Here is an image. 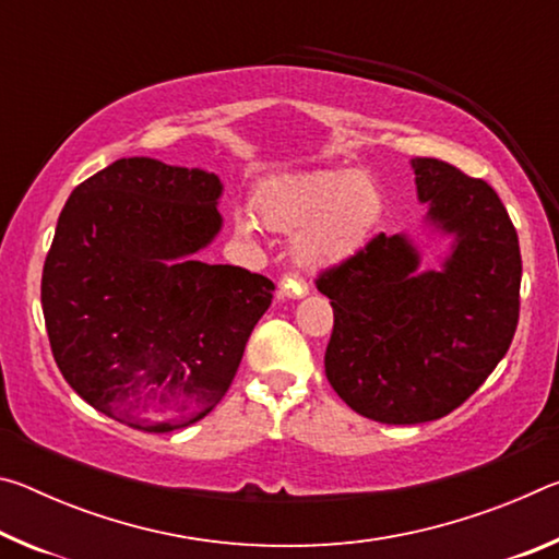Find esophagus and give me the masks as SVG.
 <instances>
[{"label": "esophagus", "mask_w": 559, "mask_h": 559, "mask_svg": "<svg viewBox=\"0 0 559 559\" xmlns=\"http://www.w3.org/2000/svg\"><path fill=\"white\" fill-rule=\"evenodd\" d=\"M281 293L286 298H302L308 293V283L298 278L296 273H286V276L281 278Z\"/></svg>", "instance_id": "obj_1"}]
</instances>
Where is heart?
Listing matches in <instances>:
<instances>
[{
  "mask_svg": "<svg viewBox=\"0 0 559 559\" xmlns=\"http://www.w3.org/2000/svg\"><path fill=\"white\" fill-rule=\"evenodd\" d=\"M380 185L365 173H323L266 187L257 200L261 222L298 234L296 257L310 269L345 263L370 241L382 216ZM241 234H253L249 214L236 216Z\"/></svg>",
  "mask_w": 559,
  "mask_h": 559,
  "instance_id": "b5f03b06",
  "label": "heart"
}]
</instances>
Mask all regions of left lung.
I'll return each mask as SVG.
<instances>
[{
	"label": "left lung",
	"mask_w": 559,
	"mask_h": 559,
	"mask_svg": "<svg viewBox=\"0 0 559 559\" xmlns=\"http://www.w3.org/2000/svg\"><path fill=\"white\" fill-rule=\"evenodd\" d=\"M429 219L456 236L443 271L416 273L404 236L377 234L320 271L333 306L325 374L340 400L382 424L451 414L488 380L520 316V243L496 189L437 157H414Z\"/></svg>",
	"instance_id": "obj_1"
}]
</instances>
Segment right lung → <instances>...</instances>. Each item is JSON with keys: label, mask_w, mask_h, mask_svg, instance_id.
I'll list each match as a JSON object with an SVG mask.
<instances>
[{"label": "right lung", "mask_w": 559, "mask_h": 559, "mask_svg": "<svg viewBox=\"0 0 559 559\" xmlns=\"http://www.w3.org/2000/svg\"><path fill=\"white\" fill-rule=\"evenodd\" d=\"M219 177L122 157L73 189L44 261L41 308L75 394L147 433L189 427L231 386L276 286L194 253L222 226Z\"/></svg>", "instance_id": "obj_1"}]
</instances>
